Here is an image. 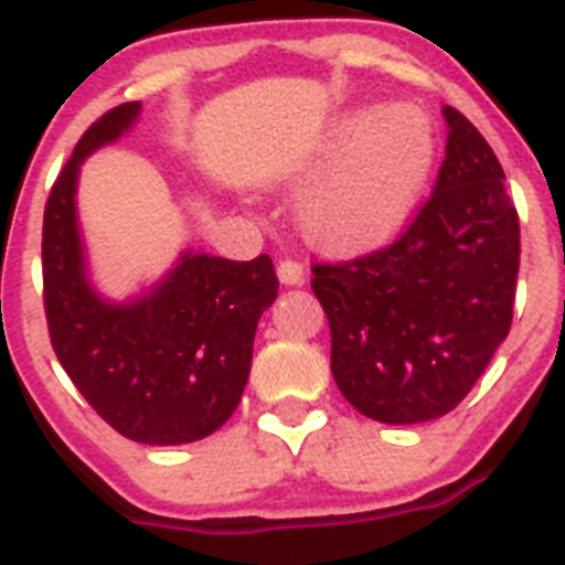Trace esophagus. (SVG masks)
Here are the masks:
<instances>
[{"label": "esophagus", "instance_id": "1", "mask_svg": "<svg viewBox=\"0 0 565 565\" xmlns=\"http://www.w3.org/2000/svg\"><path fill=\"white\" fill-rule=\"evenodd\" d=\"M277 277L282 286H302L306 282V268L297 259H279Z\"/></svg>", "mask_w": 565, "mask_h": 565}]
</instances>
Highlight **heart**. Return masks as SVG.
I'll return each instance as SVG.
<instances>
[{
  "instance_id": "1",
  "label": "heart",
  "mask_w": 565,
  "mask_h": 565,
  "mask_svg": "<svg viewBox=\"0 0 565 565\" xmlns=\"http://www.w3.org/2000/svg\"><path fill=\"white\" fill-rule=\"evenodd\" d=\"M433 154V127L413 104L344 115L326 143L331 169L302 203L308 237L337 254L379 246L411 212Z\"/></svg>"
}]
</instances>
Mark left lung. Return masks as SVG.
I'll return each mask as SVG.
<instances>
[{
  "mask_svg": "<svg viewBox=\"0 0 565 565\" xmlns=\"http://www.w3.org/2000/svg\"><path fill=\"white\" fill-rule=\"evenodd\" d=\"M447 158L402 237L348 263H317L331 373L362 416L433 422L456 411L507 339L521 226L495 152L444 107Z\"/></svg>",
  "mask_w": 565,
  "mask_h": 565,
  "instance_id": "1",
  "label": "left lung"
}]
</instances>
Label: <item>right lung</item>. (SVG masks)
Masks as SVG:
<instances>
[{"label": "right lung", "instance_id": "1", "mask_svg": "<svg viewBox=\"0 0 565 565\" xmlns=\"http://www.w3.org/2000/svg\"><path fill=\"white\" fill-rule=\"evenodd\" d=\"M141 113H104L50 189L42 228L47 331L58 362L89 407L138 444L212 436L237 411L252 371L257 322L277 299L268 254L237 263L186 252L149 294L109 302L87 279L76 221L78 167L118 141Z\"/></svg>", "mask_w": 565, "mask_h": 565}]
</instances>
